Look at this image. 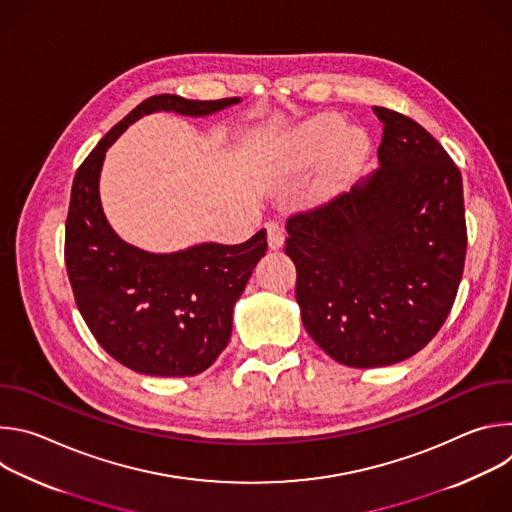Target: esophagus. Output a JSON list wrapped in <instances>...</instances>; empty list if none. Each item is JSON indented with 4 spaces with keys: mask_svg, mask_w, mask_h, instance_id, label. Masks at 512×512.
I'll use <instances>...</instances> for the list:
<instances>
[{
    "mask_svg": "<svg viewBox=\"0 0 512 512\" xmlns=\"http://www.w3.org/2000/svg\"><path fill=\"white\" fill-rule=\"evenodd\" d=\"M265 229H267V245H269V249L271 251H277V249H281L283 247V229L277 225V223H267L265 225Z\"/></svg>",
    "mask_w": 512,
    "mask_h": 512,
    "instance_id": "obj_1",
    "label": "esophagus"
}]
</instances>
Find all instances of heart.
I'll return each instance as SVG.
<instances>
[{
    "label": "heart",
    "mask_w": 512,
    "mask_h": 512,
    "mask_svg": "<svg viewBox=\"0 0 512 512\" xmlns=\"http://www.w3.org/2000/svg\"><path fill=\"white\" fill-rule=\"evenodd\" d=\"M373 139L360 125L346 127V121L336 113H320L291 131L279 152V168L283 172H298L316 164L328 154L322 172L316 178L314 192L328 196L369 158Z\"/></svg>",
    "instance_id": "heart-1"
}]
</instances>
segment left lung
<instances>
[{
  "instance_id": "left-lung-1",
  "label": "left lung",
  "mask_w": 512,
  "mask_h": 512,
  "mask_svg": "<svg viewBox=\"0 0 512 512\" xmlns=\"http://www.w3.org/2000/svg\"><path fill=\"white\" fill-rule=\"evenodd\" d=\"M385 123L379 170L322 208L287 221L306 332L354 369L419 352L446 322L466 259L462 176L417 121Z\"/></svg>"
}]
</instances>
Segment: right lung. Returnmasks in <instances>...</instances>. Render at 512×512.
<instances>
[{
  "label": "right lung",
  "mask_w": 512,
  "mask_h": 512,
  "mask_svg": "<svg viewBox=\"0 0 512 512\" xmlns=\"http://www.w3.org/2000/svg\"><path fill=\"white\" fill-rule=\"evenodd\" d=\"M239 103L145 99L99 141L72 182L64 259L75 302L103 350L135 373L194 377L210 367L229 344L235 304L267 251V233L241 245L198 243L172 253L129 245L101 204L105 154L143 115L208 117Z\"/></svg>",
  "instance_id": "obj_1"
}]
</instances>
